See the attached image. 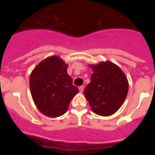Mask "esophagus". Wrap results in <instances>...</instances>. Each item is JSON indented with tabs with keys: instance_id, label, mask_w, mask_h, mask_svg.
I'll use <instances>...</instances> for the list:
<instances>
[{
	"instance_id": "obj_1",
	"label": "esophagus",
	"mask_w": 155,
	"mask_h": 155,
	"mask_svg": "<svg viewBox=\"0 0 155 155\" xmlns=\"http://www.w3.org/2000/svg\"><path fill=\"white\" fill-rule=\"evenodd\" d=\"M84 85H81L79 87V91H80V92H83V91H84Z\"/></svg>"
}]
</instances>
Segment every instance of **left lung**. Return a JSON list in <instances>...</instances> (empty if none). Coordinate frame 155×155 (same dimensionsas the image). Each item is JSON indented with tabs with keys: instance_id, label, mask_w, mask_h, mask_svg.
<instances>
[{
	"instance_id": "left-lung-1",
	"label": "left lung",
	"mask_w": 155,
	"mask_h": 155,
	"mask_svg": "<svg viewBox=\"0 0 155 155\" xmlns=\"http://www.w3.org/2000/svg\"><path fill=\"white\" fill-rule=\"evenodd\" d=\"M90 67L93 74L91 82L84 91L85 98L97 115H113L127 98L129 87L127 78L119 67L109 61Z\"/></svg>"
}]
</instances>
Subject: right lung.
<instances>
[{
	"instance_id": "obj_1",
	"label": "right lung",
	"mask_w": 155,
	"mask_h": 155,
	"mask_svg": "<svg viewBox=\"0 0 155 155\" xmlns=\"http://www.w3.org/2000/svg\"><path fill=\"white\" fill-rule=\"evenodd\" d=\"M67 68L68 65L60 57L53 56L42 61L30 75L31 96L36 107L46 116L64 115L71 99L78 92Z\"/></svg>"
}]
</instances>
